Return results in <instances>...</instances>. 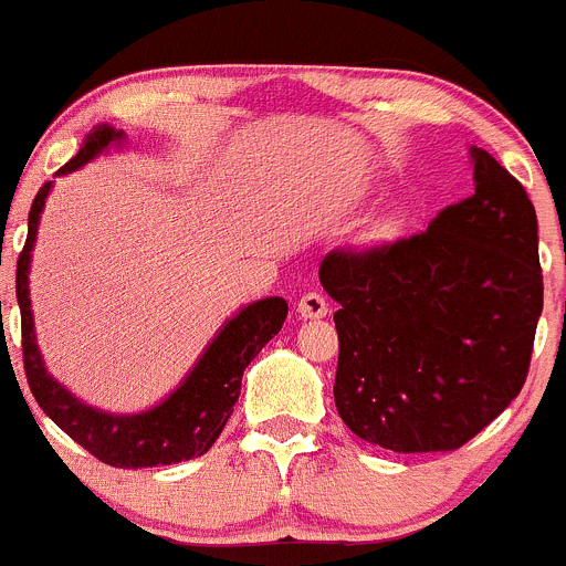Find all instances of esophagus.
Listing matches in <instances>:
<instances>
[{"label": "esophagus", "instance_id": "1", "mask_svg": "<svg viewBox=\"0 0 566 566\" xmlns=\"http://www.w3.org/2000/svg\"><path fill=\"white\" fill-rule=\"evenodd\" d=\"M297 314L303 316V319H322V316L327 314V300L322 297L319 292L303 294L297 303Z\"/></svg>", "mask_w": 566, "mask_h": 566}]
</instances>
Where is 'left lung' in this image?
I'll return each mask as SVG.
<instances>
[{
  "instance_id": "8db88e82",
  "label": "left lung",
  "mask_w": 566,
  "mask_h": 566,
  "mask_svg": "<svg viewBox=\"0 0 566 566\" xmlns=\"http://www.w3.org/2000/svg\"><path fill=\"white\" fill-rule=\"evenodd\" d=\"M470 155L475 193L424 233L319 266L338 303V417L395 453L459 450L528 378L545 294L534 202L486 149Z\"/></svg>"
}]
</instances>
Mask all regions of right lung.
I'll list each match as a JSON object with an SVG mask.
<instances>
[{"label":"right lung","mask_w":566,"mask_h":566,"mask_svg":"<svg viewBox=\"0 0 566 566\" xmlns=\"http://www.w3.org/2000/svg\"><path fill=\"white\" fill-rule=\"evenodd\" d=\"M122 138H125L122 130L99 125L85 136L80 153L57 175L80 169L99 153H105L107 147L122 144ZM50 188L52 182H44L32 199L24 250L15 263V297H19L21 308V355H24V375L32 397L63 433L72 436L80 448L88 450L102 464L138 470V467L177 464V461L208 453L228 424L230 413H233L235 400L241 395V375L250 367V360L261 353L263 344L280 333V327L286 322L289 303L283 297H266L241 308L233 319L224 322V327L208 344L206 353L199 355L186 380L149 411L105 413L99 408L85 406L66 386H61L46 373L44 358L38 353L35 331H32L27 274H30L32 244H35L38 222H41Z\"/></svg>","instance_id":"1"}]
</instances>
